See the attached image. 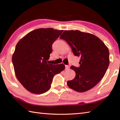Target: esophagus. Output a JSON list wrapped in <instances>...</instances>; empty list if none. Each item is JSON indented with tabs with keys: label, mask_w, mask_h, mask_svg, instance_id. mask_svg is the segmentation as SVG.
<instances>
[{
	"label": "esophagus",
	"mask_w": 120,
	"mask_h": 120,
	"mask_svg": "<svg viewBox=\"0 0 120 120\" xmlns=\"http://www.w3.org/2000/svg\"><path fill=\"white\" fill-rule=\"evenodd\" d=\"M65 69H66V70H69L70 69V67L67 65V66H66V68H65Z\"/></svg>",
	"instance_id": "esophagus-1"
}]
</instances>
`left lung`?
<instances>
[{
	"label": "left lung",
	"mask_w": 120,
	"mask_h": 120,
	"mask_svg": "<svg viewBox=\"0 0 120 120\" xmlns=\"http://www.w3.org/2000/svg\"><path fill=\"white\" fill-rule=\"evenodd\" d=\"M60 38L67 42L75 56L80 58L79 67H70L76 76L68 81V86L79 93L92 89L103 78L108 68V48L96 36L78 30H66Z\"/></svg>",
	"instance_id": "8db88e82"
}]
</instances>
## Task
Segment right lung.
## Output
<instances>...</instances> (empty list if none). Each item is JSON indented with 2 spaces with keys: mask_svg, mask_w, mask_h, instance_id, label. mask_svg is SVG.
I'll use <instances>...</instances> for the list:
<instances>
[{
  "mask_svg": "<svg viewBox=\"0 0 120 120\" xmlns=\"http://www.w3.org/2000/svg\"><path fill=\"white\" fill-rule=\"evenodd\" d=\"M63 30L52 28L33 30L17 43L12 56L16 78L26 90L35 94L47 92L53 78L65 68L64 65L48 64L52 43Z\"/></svg>",
  "mask_w": 120,
  "mask_h": 120,
  "instance_id": "1",
  "label": "right lung"
}]
</instances>
